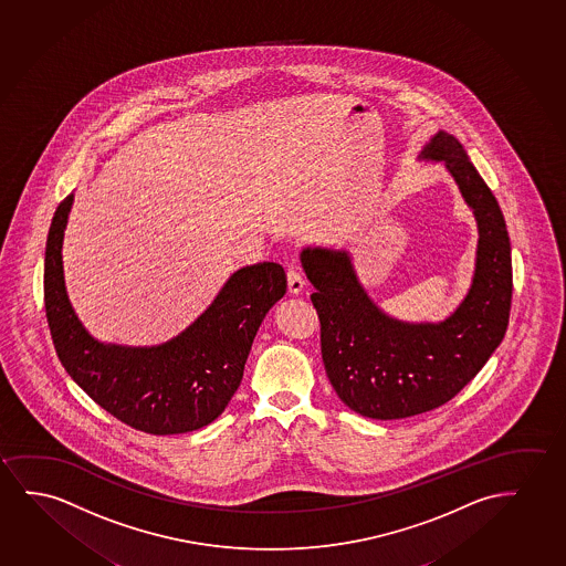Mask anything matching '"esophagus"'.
I'll return each instance as SVG.
<instances>
[{"label": "esophagus", "mask_w": 566, "mask_h": 566, "mask_svg": "<svg viewBox=\"0 0 566 566\" xmlns=\"http://www.w3.org/2000/svg\"><path fill=\"white\" fill-rule=\"evenodd\" d=\"M287 285L291 295H301L304 289L303 275L296 270L287 271Z\"/></svg>", "instance_id": "esophagus-1"}]
</instances>
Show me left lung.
<instances>
[{
    "instance_id": "1",
    "label": "left lung",
    "mask_w": 566,
    "mask_h": 566,
    "mask_svg": "<svg viewBox=\"0 0 566 566\" xmlns=\"http://www.w3.org/2000/svg\"><path fill=\"white\" fill-rule=\"evenodd\" d=\"M419 160L442 163L478 223L471 285L440 322L394 318L370 298L345 248L304 247L329 382L355 413L406 419L447 403L471 382L506 334L512 301L510 239L501 208L463 145L438 129Z\"/></svg>"
}]
</instances>
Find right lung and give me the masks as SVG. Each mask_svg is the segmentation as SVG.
I'll list each match as a JSON object with an SVG mask.
<instances>
[{"mask_svg":"<svg viewBox=\"0 0 566 566\" xmlns=\"http://www.w3.org/2000/svg\"><path fill=\"white\" fill-rule=\"evenodd\" d=\"M73 193L57 206L44 254V304L57 357L73 382L118 421L180 434L216 421L239 390L265 314L287 291L285 271L260 262L234 271L184 332L151 347L98 342L67 296L64 232Z\"/></svg>","mask_w":566,"mask_h":566,"instance_id":"add662e5","label":"right lung"}]
</instances>
